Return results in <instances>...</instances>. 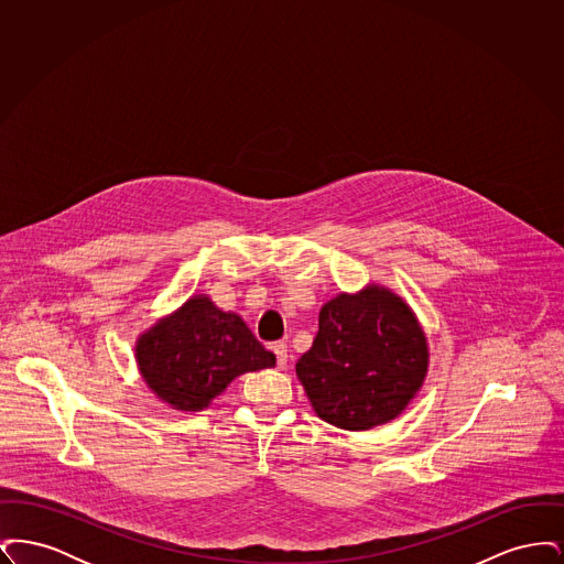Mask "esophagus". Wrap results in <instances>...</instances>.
Wrapping results in <instances>:
<instances>
[{
    "label": "esophagus",
    "instance_id": "1",
    "mask_svg": "<svg viewBox=\"0 0 564 564\" xmlns=\"http://www.w3.org/2000/svg\"><path fill=\"white\" fill-rule=\"evenodd\" d=\"M270 349L274 350V355H276L279 368H285L288 366V345L285 343H274Z\"/></svg>",
    "mask_w": 564,
    "mask_h": 564
}]
</instances>
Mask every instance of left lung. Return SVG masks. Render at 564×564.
Wrapping results in <instances>:
<instances>
[{
  "instance_id": "1",
  "label": "left lung",
  "mask_w": 564,
  "mask_h": 564,
  "mask_svg": "<svg viewBox=\"0 0 564 564\" xmlns=\"http://www.w3.org/2000/svg\"><path fill=\"white\" fill-rule=\"evenodd\" d=\"M427 366V338L410 306L370 285L323 304L319 332L295 375L325 423L366 431L402 414Z\"/></svg>"
}]
</instances>
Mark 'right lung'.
Here are the masks:
<instances>
[{
  "mask_svg": "<svg viewBox=\"0 0 564 564\" xmlns=\"http://www.w3.org/2000/svg\"><path fill=\"white\" fill-rule=\"evenodd\" d=\"M137 364L148 387L175 410H203L237 376L272 368L239 315L224 313L207 295L188 302L137 340Z\"/></svg>",
  "mask_w": 564,
  "mask_h": 564,
  "instance_id": "obj_1",
  "label": "right lung"
}]
</instances>
